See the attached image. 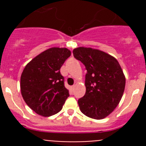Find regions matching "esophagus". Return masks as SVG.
Listing matches in <instances>:
<instances>
[{
	"instance_id": "1",
	"label": "esophagus",
	"mask_w": 146,
	"mask_h": 146,
	"mask_svg": "<svg viewBox=\"0 0 146 146\" xmlns=\"http://www.w3.org/2000/svg\"><path fill=\"white\" fill-rule=\"evenodd\" d=\"M74 88H75V86H72V87H71V88H72V91H74Z\"/></svg>"
}]
</instances>
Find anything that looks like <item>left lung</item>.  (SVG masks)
Here are the masks:
<instances>
[{"label": "left lung", "mask_w": 146, "mask_h": 146, "mask_svg": "<svg viewBox=\"0 0 146 146\" xmlns=\"http://www.w3.org/2000/svg\"><path fill=\"white\" fill-rule=\"evenodd\" d=\"M73 55L86 66V94L78 100L86 116L100 120L113 113L123 94L126 77L119 63L110 54L91 47H80Z\"/></svg>", "instance_id": "left-lung-1"}]
</instances>
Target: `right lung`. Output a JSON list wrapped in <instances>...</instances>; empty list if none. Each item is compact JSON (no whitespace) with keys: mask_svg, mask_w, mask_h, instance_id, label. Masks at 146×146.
<instances>
[{"mask_svg":"<svg viewBox=\"0 0 146 146\" xmlns=\"http://www.w3.org/2000/svg\"><path fill=\"white\" fill-rule=\"evenodd\" d=\"M70 55L69 49L51 47L33 58L23 69L20 77L22 96L28 106L39 115L49 117L60 112L69 96L60 69Z\"/></svg>","mask_w":146,"mask_h":146,"instance_id":"right-lung-1","label":"right lung"}]
</instances>
